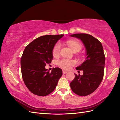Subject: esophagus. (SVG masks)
<instances>
[{
	"instance_id": "obj_1",
	"label": "esophagus",
	"mask_w": 120,
	"mask_h": 120,
	"mask_svg": "<svg viewBox=\"0 0 120 120\" xmlns=\"http://www.w3.org/2000/svg\"><path fill=\"white\" fill-rule=\"evenodd\" d=\"M62 72H63V74H66L67 73H68V71H65V70H63V71H62Z\"/></svg>"
}]
</instances>
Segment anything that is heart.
Listing matches in <instances>:
<instances>
[{
    "mask_svg": "<svg viewBox=\"0 0 120 120\" xmlns=\"http://www.w3.org/2000/svg\"><path fill=\"white\" fill-rule=\"evenodd\" d=\"M67 44L74 52H78L82 48L80 43L76 40H68L67 41ZM60 47V45L59 43L55 45L52 50V54L54 57H57L59 55ZM75 63V61L68 59H62L57 62L58 65L64 69H68L71 66L74 65Z\"/></svg>",
    "mask_w": 120,
    "mask_h": 120,
    "instance_id": "obj_1",
    "label": "heart"
}]
</instances>
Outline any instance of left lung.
Wrapping results in <instances>:
<instances>
[{"label":"left lung","mask_w":120,"mask_h":120,"mask_svg":"<svg viewBox=\"0 0 120 120\" xmlns=\"http://www.w3.org/2000/svg\"><path fill=\"white\" fill-rule=\"evenodd\" d=\"M70 36L81 41L86 52L85 61L76 68L77 70L83 71V74H75V78L70 83L71 88L78 95H88L96 90L103 80L105 63L103 46L90 34H76Z\"/></svg>","instance_id":"1"}]
</instances>
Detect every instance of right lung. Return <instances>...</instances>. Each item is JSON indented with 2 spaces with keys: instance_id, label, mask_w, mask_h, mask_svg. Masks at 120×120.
<instances>
[{
  "instance_id": "obj_1",
  "label": "right lung",
  "mask_w": 120,
  "mask_h": 120,
  "mask_svg": "<svg viewBox=\"0 0 120 120\" xmlns=\"http://www.w3.org/2000/svg\"><path fill=\"white\" fill-rule=\"evenodd\" d=\"M63 35H43L25 47L21 59L22 77L27 88L35 95L44 96L52 93L62 75L60 68H53L49 73L45 67L52 62L53 48Z\"/></svg>"
}]
</instances>
